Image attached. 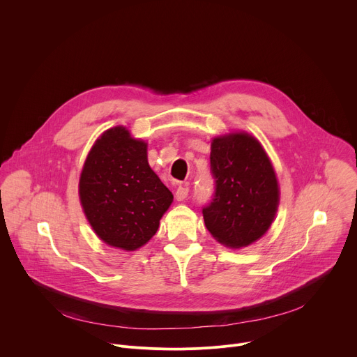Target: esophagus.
<instances>
[{
    "instance_id": "esophagus-1",
    "label": "esophagus",
    "mask_w": 357,
    "mask_h": 357,
    "mask_svg": "<svg viewBox=\"0 0 357 357\" xmlns=\"http://www.w3.org/2000/svg\"><path fill=\"white\" fill-rule=\"evenodd\" d=\"M188 193H189V189L186 186L179 185L175 192V197H176V200H185L188 197Z\"/></svg>"
}]
</instances>
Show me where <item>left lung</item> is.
I'll list each match as a JSON object with an SVG mask.
<instances>
[{"instance_id":"1","label":"left lung","mask_w":357,"mask_h":357,"mask_svg":"<svg viewBox=\"0 0 357 357\" xmlns=\"http://www.w3.org/2000/svg\"><path fill=\"white\" fill-rule=\"evenodd\" d=\"M215 193L202 209L206 229L222 244L240 248L270 229L280 202L274 168L261 144L247 132L212 141Z\"/></svg>"}]
</instances>
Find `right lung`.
Segmentation results:
<instances>
[{
    "mask_svg": "<svg viewBox=\"0 0 357 357\" xmlns=\"http://www.w3.org/2000/svg\"><path fill=\"white\" fill-rule=\"evenodd\" d=\"M79 196L94 233L126 251L139 248L157 233L174 200L148 165L146 142L120 126L105 131L91 146L80 174Z\"/></svg>",
    "mask_w": 357,
    "mask_h": 357,
    "instance_id": "right-lung-1",
    "label": "right lung"
}]
</instances>
